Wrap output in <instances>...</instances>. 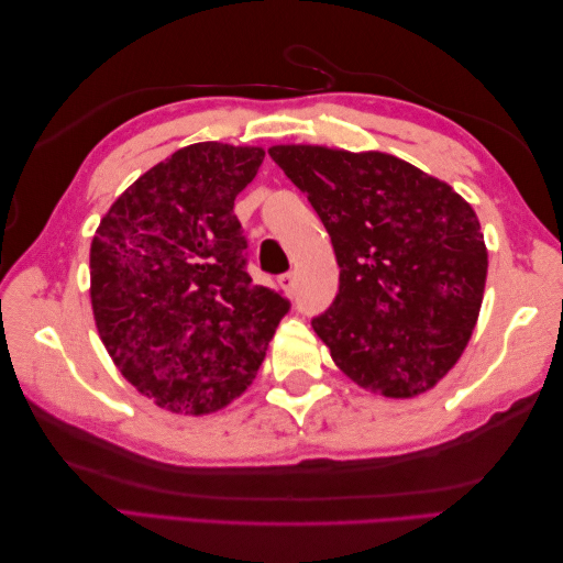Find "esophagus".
Instances as JSON below:
<instances>
[{
    "mask_svg": "<svg viewBox=\"0 0 563 563\" xmlns=\"http://www.w3.org/2000/svg\"><path fill=\"white\" fill-rule=\"evenodd\" d=\"M278 283H280V288L288 292V295L295 292V275L292 273H283L280 278H278Z\"/></svg>",
    "mask_w": 563,
    "mask_h": 563,
    "instance_id": "esophagus-1",
    "label": "esophagus"
}]
</instances>
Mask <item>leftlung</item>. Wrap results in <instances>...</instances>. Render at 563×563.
<instances>
[{
    "mask_svg": "<svg viewBox=\"0 0 563 563\" xmlns=\"http://www.w3.org/2000/svg\"><path fill=\"white\" fill-rule=\"evenodd\" d=\"M336 254L339 295L312 321L333 363L389 399L433 389L479 319L488 271L482 224L457 190L387 152L273 145Z\"/></svg>",
    "mask_w": 563,
    "mask_h": 563,
    "instance_id": "1",
    "label": "left lung"
}]
</instances>
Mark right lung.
<instances>
[{"label":"right lung","instance_id":"1","mask_svg":"<svg viewBox=\"0 0 563 563\" xmlns=\"http://www.w3.org/2000/svg\"><path fill=\"white\" fill-rule=\"evenodd\" d=\"M263 147L196 142L154 164L91 239V309L121 375L164 411L206 416L254 382L290 309L246 273L234 198Z\"/></svg>","mask_w":563,"mask_h":563}]
</instances>
